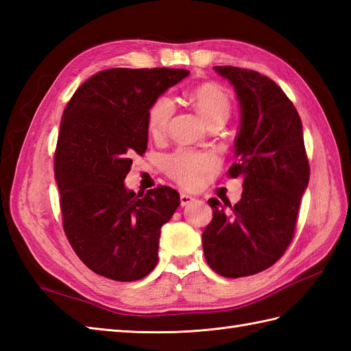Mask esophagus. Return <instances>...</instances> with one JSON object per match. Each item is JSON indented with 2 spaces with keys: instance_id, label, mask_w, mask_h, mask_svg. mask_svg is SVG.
Returning <instances> with one entry per match:
<instances>
[{
  "instance_id": "esophagus-1",
  "label": "esophagus",
  "mask_w": 351,
  "mask_h": 351,
  "mask_svg": "<svg viewBox=\"0 0 351 351\" xmlns=\"http://www.w3.org/2000/svg\"><path fill=\"white\" fill-rule=\"evenodd\" d=\"M180 200H181V205H182V206H187V205H190L191 202H195V197H193L191 195H187V193H181Z\"/></svg>"
}]
</instances>
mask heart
Masks as SVG:
<instances>
[{
  "mask_svg": "<svg viewBox=\"0 0 351 351\" xmlns=\"http://www.w3.org/2000/svg\"><path fill=\"white\" fill-rule=\"evenodd\" d=\"M190 101L208 125L225 123L230 114L229 96L217 84H202L193 88ZM173 111V101L169 96H161L152 104L147 113V128L154 137L166 134ZM214 166L215 158L211 154L193 152L187 149H178L164 160L167 173L184 187H195Z\"/></svg>",
  "mask_w": 351,
  "mask_h": 351,
  "instance_id": "b5f03b06",
  "label": "heart"
}]
</instances>
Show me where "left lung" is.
Here are the masks:
<instances>
[{"label": "left lung", "instance_id": "obj_1", "mask_svg": "<svg viewBox=\"0 0 351 351\" xmlns=\"http://www.w3.org/2000/svg\"><path fill=\"white\" fill-rule=\"evenodd\" d=\"M214 71L234 86L240 108L229 175L241 178L243 195L229 214L217 199L208 200L213 220L202 245L215 273L244 278L271 267L293 240L309 164L300 116L274 81L234 66Z\"/></svg>", "mask_w": 351, "mask_h": 351}]
</instances>
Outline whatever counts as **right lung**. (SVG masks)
<instances>
[{
    "label": "right lung",
    "mask_w": 351,
    "mask_h": 351,
    "mask_svg": "<svg viewBox=\"0 0 351 351\" xmlns=\"http://www.w3.org/2000/svg\"><path fill=\"white\" fill-rule=\"evenodd\" d=\"M185 69L116 68L95 73L66 106L54 156L64 232L80 259L104 278L143 279L158 263L161 226L181 200L161 185L138 193L125 178L147 146V113Z\"/></svg>",
    "instance_id": "obj_1"
}]
</instances>
